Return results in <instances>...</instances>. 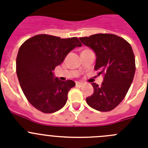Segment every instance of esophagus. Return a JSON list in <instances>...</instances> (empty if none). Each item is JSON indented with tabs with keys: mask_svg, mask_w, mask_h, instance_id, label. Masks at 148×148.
Here are the masks:
<instances>
[{
	"mask_svg": "<svg viewBox=\"0 0 148 148\" xmlns=\"http://www.w3.org/2000/svg\"><path fill=\"white\" fill-rule=\"evenodd\" d=\"M83 85V83H81V82H77V83H76V86L78 87H81Z\"/></svg>",
	"mask_w": 148,
	"mask_h": 148,
	"instance_id": "34e87169",
	"label": "esophagus"
}]
</instances>
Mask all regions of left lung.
<instances>
[{
  "label": "left lung",
  "mask_w": 148,
  "mask_h": 148,
  "mask_svg": "<svg viewBox=\"0 0 148 148\" xmlns=\"http://www.w3.org/2000/svg\"><path fill=\"white\" fill-rule=\"evenodd\" d=\"M79 39L94 51L95 70L103 77L101 86L92 83L94 92L86 97V103L97 111H111L123 101L133 80L136 63L132 47L123 38L107 33Z\"/></svg>",
  "instance_id": "8db88e82"
}]
</instances>
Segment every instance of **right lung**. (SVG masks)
Listing matches in <instances>:
<instances>
[{
	"mask_svg": "<svg viewBox=\"0 0 148 148\" xmlns=\"http://www.w3.org/2000/svg\"><path fill=\"white\" fill-rule=\"evenodd\" d=\"M77 38H61L41 34L22 44L16 59V73L21 88L30 103L45 113L58 111L66 103L73 80L62 81L53 71L76 47Z\"/></svg>",
	"mask_w": 148,
	"mask_h": 148,
	"instance_id": "obj_1",
	"label": "right lung"
}]
</instances>
